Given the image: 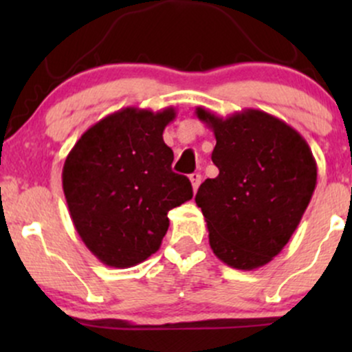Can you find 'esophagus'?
<instances>
[{"instance_id": "1", "label": "esophagus", "mask_w": 352, "mask_h": 352, "mask_svg": "<svg viewBox=\"0 0 352 352\" xmlns=\"http://www.w3.org/2000/svg\"><path fill=\"white\" fill-rule=\"evenodd\" d=\"M190 182H192V187H193V192H197V188H199V185H200V182H201V175L200 173H192V175H190Z\"/></svg>"}]
</instances>
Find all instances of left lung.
<instances>
[{"label":"left lung","instance_id":"obj_1","mask_svg":"<svg viewBox=\"0 0 352 352\" xmlns=\"http://www.w3.org/2000/svg\"><path fill=\"white\" fill-rule=\"evenodd\" d=\"M195 114L215 134L212 160L220 173L195 195L218 260L256 270L285 248L316 188L318 167L308 142L272 114L245 109L218 117Z\"/></svg>","mask_w":352,"mask_h":352}]
</instances>
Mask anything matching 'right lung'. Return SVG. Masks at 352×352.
<instances>
[{"label": "right lung", "mask_w": 352, "mask_h": 352, "mask_svg": "<svg viewBox=\"0 0 352 352\" xmlns=\"http://www.w3.org/2000/svg\"><path fill=\"white\" fill-rule=\"evenodd\" d=\"M173 107H125L89 127L63 167V190L80 240L104 265L131 268L162 245L168 210L193 197L172 172L164 129Z\"/></svg>", "instance_id": "right-lung-1"}]
</instances>
